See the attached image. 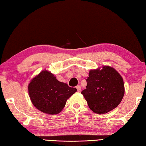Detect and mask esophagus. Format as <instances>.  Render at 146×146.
<instances>
[{"mask_svg": "<svg viewBox=\"0 0 146 146\" xmlns=\"http://www.w3.org/2000/svg\"><path fill=\"white\" fill-rule=\"evenodd\" d=\"M76 89H77L78 92H81V89H82V88H81V87H80V85H78L77 87H76Z\"/></svg>", "mask_w": 146, "mask_h": 146, "instance_id": "esophagus-1", "label": "esophagus"}]
</instances>
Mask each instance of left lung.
Instances as JSON below:
<instances>
[{"instance_id":"8db88e82","label":"left lung","mask_w":146,"mask_h":146,"mask_svg":"<svg viewBox=\"0 0 146 146\" xmlns=\"http://www.w3.org/2000/svg\"><path fill=\"white\" fill-rule=\"evenodd\" d=\"M86 81L87 85L82 94L95 113H108L120 104L125 89L123 79L115 69L105 66L91 70Z\"/></svg>"}]
</instances>
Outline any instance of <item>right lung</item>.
<instances>
[{"instance_id": "add662e5", "label": "right lung", "mask_w": 146, "mask_h": 146, "mask_svg": "<svg viewBox=\"0 0 146 146\" xmlns=\"http://www.w3.org/2000/svg\"><path fill=\"white\" fill-rule=\"evenodd\" d=\"M76 91V88L59 82L48 70L40 72L28 85V93L33 106L42 113L50 114L60 113L66 100Z\"/></svg>"}]
</instances>
